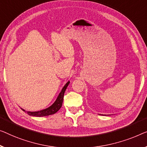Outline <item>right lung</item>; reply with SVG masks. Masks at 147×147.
I'll return each instance as SVG.
<instances>
[{
  "mask_svg": "<svg viewBox=\"0 0 147 147\" xmlns=\"http://www.w3.org/2000/svg\"><path fill=\"white\" fill-rule=\"evenodd\" d=\"M69 81H68L66 83V84L63 86L62 90H61V92L59 93V94L58 97L56 99L55 101L53 104L51 106H49V108L38 111H25L24 109H22L23 111H26V112H27L28 115L32 116H36V117H43V116H47L54 114V113H55L57 111H58L59 109L61 108V106H62L65 92L68 86V85L69 84Z\"/></svg>",
  "mask_w": 147,
  "mask_h": 147,
  "instance_id": "add662e5",
  "label": "right lung"
}]
</instances>
